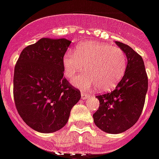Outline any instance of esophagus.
<instances>
[{
	"label": "esophagus",
	"instance_id": "esophagus-1",
	"mask_svg": "<svg viewBox=\"0 0 159 159\" xmlns=\"http://www.w3.org/2000/svg\"><path fill=\"white\" fill-rule=\"evenodd\" d=\"M89 96H90V95H89V93H84V92H81V97H82V99H86L88 98Z\"/></svg>",
	"mask_w": 159,
	"mask_h": 159
}]
</instances>
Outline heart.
Instances as JSON below:
<instances>
[{
	"mask_svg": "<svg viewBox=\"0 0 159 159\" xmlns=\"http://www.w3.org/2000/svg\"><path fill=\"white\" fill-rule=\"evenodd\" d=\"M63 64L65 76L69 80L83 71L85 66L87 72L73 80L76 87L87 89L96 85L99 91L108 92L114 89L124 76L127 58L119 47L108 43L89 42L78 45L75 52L65 53Z\"/></svg>",
	"mask_w": 159,
	"mask_h": 159,
	"instance_id": "heart-1",
	"label": "heart"
}]
</instances>
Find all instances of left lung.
<instances>
[{"mask_svg": "<svg viewBox=\"0 0 159 159\" xmlns=\"http://www.w3.org/2000/svg\"><path fill=\"white\" fill-rule=\"evenodd\" d=\"M127 57V68L114 90L96 95L98 110L93 114L95 124L108 134H120L134 125L140 117L148 89V77L143 59L129 46L116 41Z\"/></svg>", "mask_w": 159, "mask_h": 159, "instance_id": "left-lung-1", "label": "left lung"}]
</instances>
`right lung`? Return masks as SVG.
Instances as JSON below:
<instances>
[{
  "instance_id": "right-lung-1",
  "label": "right lung",
  "mask_w": 159,
  "mask_h": 159,
  "mask_svg": "<svg viewBox=\"0 0 159 159\" xmlns=\"http://www.w3.org/2000/svg\"><path fill=\"white\" fill-rule=\"evenodd\" d=\"M70 43L41 39L23 49L15 65V106L25 124L38 132L63 128L81 97L80 90L63 76V59Z\"/></svg>"
}]
</instances>
